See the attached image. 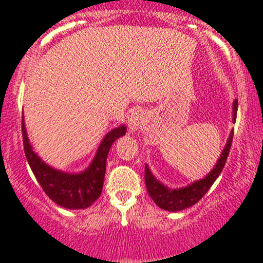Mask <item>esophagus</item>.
Returning <instances> with one entry per match:
<instances>
[{
  "instance_id": "esophagus-1",
  "label": "esophagus",
  "mask_w": 263,
  "mask_h": 263,
  "mask_svg": "<svg viewBox=\"0 0 263 263\" xmlns=\"http://www.w3.org/2000/svg\"><path fill=\"white\" fill-rule=\"evenodd\" d=\"M144 124V112L142 110H133L130 115L128 116L129 132L135 133L139 130Z\"/></svg>"
}]
</instances>
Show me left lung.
<instances>
[{
	"instance_id": "left-lung-1",
	"label": "left lung",
	"mask_w": 263,
	"mask_h": 263,
	"mask_svg": "<svg viewBox=\"0 0 263 263\" xmlns=\"http://www.w3.org/2000/svg\"><path fill=\"white\" fill-rule=\"evenodd\" d=\"M237 109H238V100H234L233 102V121H235L237 118ZM233 140V130L229 134L227 144L219 157L218 162L215 163L214 168L205 176L201 180H197L185 187L180 189H170L168 186L163 185L161 181L157 180L154 175L152 173L149 167L145 164V186H147L148 194L153 199V201L158 205L161 209L167 210V212H181L183 209L192 206L196 204L208 190L212 187V185L215 182L216 178L219 177L224 166H226L227 158H228L229 149H231Z\"/></svg>"
}]
</instances>
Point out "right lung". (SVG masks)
Segmentation results:
<instances>
[{
	"label": "right lung",
	"mask_w": 263,
	"mask_h": 263,
	"mask_svg": "<svg viewBox=\"0 0 263 263\" xmlns=\"http://www.w3.org/2000/svg\"><path fill=\"white\" fill-rule=\"evenodd\" d=\"M126 133V126L120 125L105 135L99 145L91 164L82 172L59 171L45 163L29 142L23 119L24 151L32 173L45 194L55 204L66 209H86L100 197L106 172V158L112 143Z\"/></svg>",
	"instance_id": "1"
}]
</instances>
